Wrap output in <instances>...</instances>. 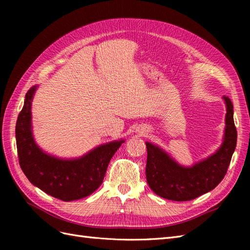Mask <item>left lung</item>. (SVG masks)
I'll return each instance as SVG.
<instances>
[{"label": "left lung", "mask_w": 250, "mask_h": 250, "mask_svg": "<svg viewBox=\"0 0 250 250\" xmlns=\"http://www.w3.org/2000/svg\"><path fill=\"white\" fill-rule=\"evenodd\" d=\"M226 103L224 142L217 152L191 168L181 167L152 144L146 143L147 183L156 195L174 201H188L215 188L228 172L237 146V128L233 122V106L229 97Z\"/></svg>", "instance_id": "left-lung-1"}]
</instances>
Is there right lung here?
Returning a JSON list of instances; mask_svg holds the SVG:
<instances>
[{
  "label": "right lung",
  "mask_w": 250,
  "mask_h": 250,
  "mask_svg": "<svg viewBox=\"0 0 250 250\" xmlns=\"http://www.w3.org/2000/svg\"><path fill=\"white\" fill-rule=\"evenodd\" d=\"M36 86L30 88L16 125L19 163L32 185L63 201L84 198L104 179L107 166L124 141L111 142L78 160L64 161L50 156L37 147L31 132V101Z\"/></svg>",
  "instance_id": "obj_1"
}]
</instances>
